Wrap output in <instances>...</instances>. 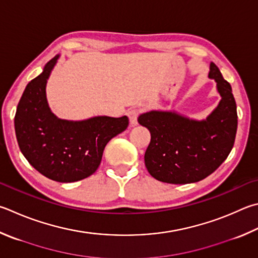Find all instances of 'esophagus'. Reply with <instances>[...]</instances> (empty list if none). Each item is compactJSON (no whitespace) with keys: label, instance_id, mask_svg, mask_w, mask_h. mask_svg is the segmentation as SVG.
<instances>
[{"label":"esophagus","instance_id":"obj_1","mask_svg":"<svg viewBox=\"0 0 258 258\" xmlns=\"http://www.w3.org/2000/svg\"><path fill=\"white\" fill-rule=\"evenodd\" d=\"M140 115V110L137 108H133V109H130L127 111V116L130 118V123L131 125H137L138 124V117Z\"/></svg>","mask_w":258,"mask_h":258}]
</instances>
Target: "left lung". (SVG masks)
Here are the masks:
<instances>
[{
  "mask_svg": "<svg viewBox=\"0 0 258 258\" xmlns=\"http://www.w3.org/2000/svg\"><path fill=\"white\" fill-rule=\"evenodd\" d=\"M209 78L217 82L219 105L203 120L176 111L151 110L138 121L151 134L144 162L153 178L168 184H189L207 178L226 160L233 147L238 116L230 83L214 63Z\"/></svg>",
  "mask_w": 258,
  "mask_h": 258,
  "instance_id": "1",
  "label": "left lung"
}]
</instances>
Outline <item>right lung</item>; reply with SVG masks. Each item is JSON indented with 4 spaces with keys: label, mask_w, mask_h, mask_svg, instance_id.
Masks as SVG:
<instances>
[{
    "label": "right lung",
    "mask_w": 258,
    "mask_h": 258,
    "mask_svg": "<svg viewBox=\"0 0 258 258\" xmlns=\"http://www.w3.org/2000/svg\"><path fill=\"white\" fill-rule=\"evenodd\" d=\"M59 55L27 84L17 107L15 128L19 148L41 175L59 182L91 176L100 165L106 144L128 126L127 116H97L84 120L56 117L46 98V84Z\"/></svg>",
    "instance_id": "obj_1"
}]
</instances>
